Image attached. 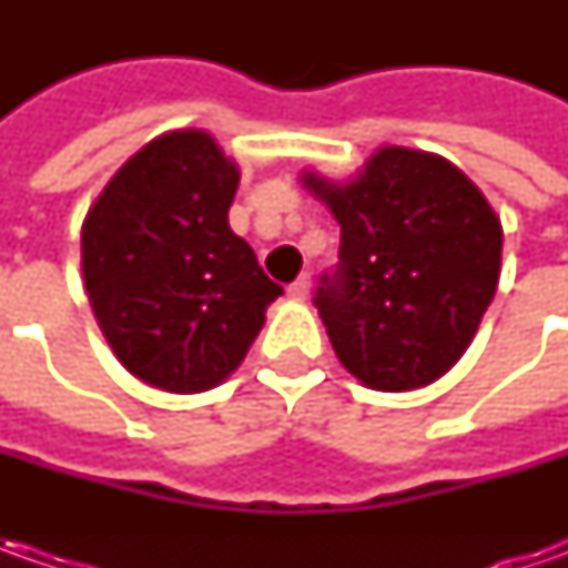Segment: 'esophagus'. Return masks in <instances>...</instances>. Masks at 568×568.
Wrapping results in <instances>:
<instances>
[{"label":"esophagus","instance_id":"esophagus-1","mask_svg":"<svg viewBox=\"0 0 568 568\" xmlns=\"http://www.w3.org/2000/svg\"><path fill=\"white\" fill-rule=\"evenodd\" d=\"M310 287H313V284H310V274H300L294 284L287 287V296H291V300H306V296H310Z\"/></svg>","mask_w":568,"mask_h":568}]
</instances>
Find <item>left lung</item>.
Masks as SVG:
<instances>
[{"instance_id": "left-lung-1", "label": "left lung", "mask_w": 568, "mask_h": 568, "mask_svg": "<svg viewBox=\"0 0 568 568\" xmlns=\"http://www.w3.org/2000/svg\"><path fill=\"white\" fill-rule=\"evenodd\" d=\"M303 186L341 224L335 274H322L318 316L351 376L410 392L448 373L499 284L503 224L484 192L446 158L385 144L335 183Z\"/></svg>"}]
</instances>
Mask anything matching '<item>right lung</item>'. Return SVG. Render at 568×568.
Instances as JSON below:
<instances>
[{"mask_svg": "<svg viewBox=\"0 0 568 568\" xmlns=\"http://www.w3.org/2000/svg\"><path fill=\"white\" fill-rule=\"evenodd\" d=\"M240 166L202 129L148 142L81 227V272L116 361L173 395L207 392L243 363L284 294L227 224Z\"/></svg>", "mask_w": 568, "mask_h": 568, "instance_id": "add662e5", "label": "right lung"}]
</instances>
